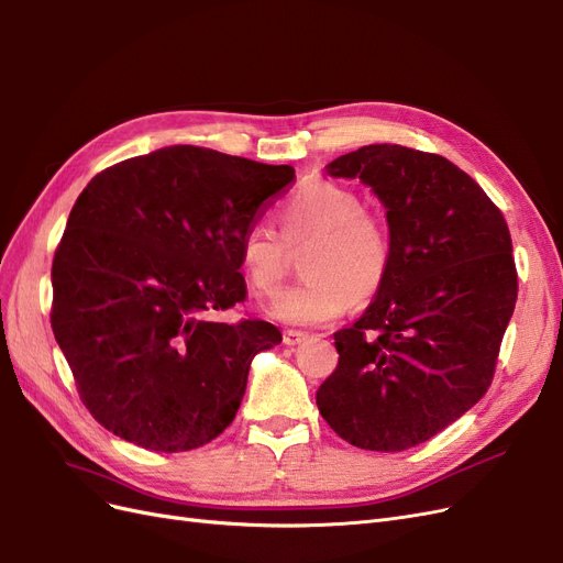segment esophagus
Masks as SVG:
<instances>
[{
  "label": "esophagus",
  "instance_id": "34e87169",
  "mask_svg": "<svg viewBox=\"0 0 563 563\" xmlns=\"http://www.w3.org/2000/svg\"><path fill=\"white\" fill-rule=\"evenodd\" d=\"M306 336H308V334L301 332V330H285L283 341L287 343V346H297V343H301Z\"/></svg>",
  "mask_w": 563,
  "mask_h": 563
}]
</instances>
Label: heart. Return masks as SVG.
<instances>
[{
    "mask_svg": "<svg viewBox=\"0 0 563 563\" xmlns=\"http://www.w3.org/2000/svg\"><path fill=\"white\" fill-rule=\"evenodd\" d=\"M280 235L252 224L241 239V268L262 299H274L289 271V250H301L306 278L289 287L274 313L292 324H320L343 316L355 299L384 287L393 264L386 217L365 208L360 196L328 179L299 187L278 210Z\"/></svg>",
    "mask_w": 563,
    "mask_h": 563,
    "instance_id": "heart-1",
    "label": "heart"
}]
</instances>
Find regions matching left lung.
<instances>
[{
    "label": "left lung",
    "mask_w": 563,
    "mask_h": 563,
    "mask_svg": "<svg viewBox=\"0 0 563 563\" xmlns=\"http://www.w3.org/2000/svg\"><path fill=\"white\" fill-rule=\"evenodd\" d=\"M388 208L393 264L365 313L334 332L339 365L316 393L339 438L405 451L475 407L517 303L510 229L473 177L440 154L367 144L330 163Z\"/></svg>",
    "instance_id": "1"
}]
</instances>
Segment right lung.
I'll return each mask as SVG.
<instances>
[{
    "mask_svg": "<svg viewBox=\"0 0 563 563\" xmlns=\"http://www.w3.org/2000/svg\"><path fill=\"white\" fill-rule=\"evenodd\" d=\"M295 179L191 144L90 179L51 266V328L81 402L117 438L177 453L235 419L250 362L283 341L241 306V239Z\"/></svg>",
    "mask_w": 563,
    "mask_h": 563,
    "instance_id": "1",
    "label": "right lung"
}]
</instances>
